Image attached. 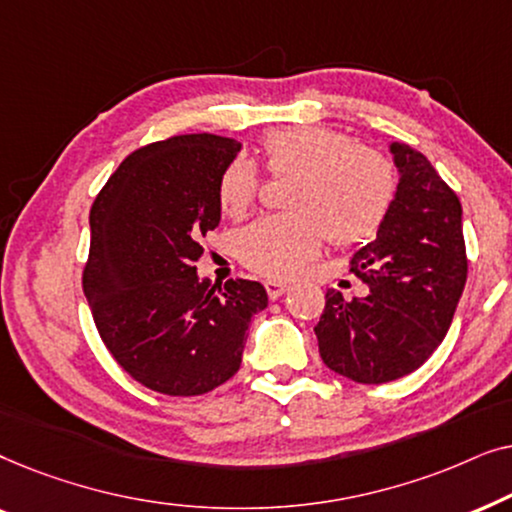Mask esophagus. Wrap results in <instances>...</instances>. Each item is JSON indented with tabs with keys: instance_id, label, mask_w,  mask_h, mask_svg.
Instances as JSON below:
<instances>
[{
	"instance_id": "34e87169",
	"label": "esophagus",
	"mask_w": 512,
	"mask_h": 512,
	"mask_svg": "<svg viewBox=\"0 0 512 512\" xmlns=\"http://www.w3.org/2000/svg\"><path fill=\"white\" fill-rule=\"evenodd\" d=\"M265 289H268V296L272 300H277L279 296H282V293L289 291V284L279 282V279H268V282H265Z\"/></svg>"
}]
</instances>
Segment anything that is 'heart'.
Segmentation results:
<instances>
[{
  "label": "heart",
  "mask_w": 512,
  "mask_h": 512,
  "mask_svg": "<svg viewBox=\"0 0 512 512\" xmlns=\"http://www.w3.org/2000/svg\"><path fill=\"white\" fill-rule=\"evenodd\" d=\"M261 158L272 174H293L286 209L261 216L237 235V256L265 277H291L328 237L354 247L377 235L396 195V170L387 156L354 144L326 125H291L261 139ZM258 193V174L237 158L221 172L216 198L233 219L247 214Z\"/></svg>",
  "instance_id": "1"
}]
</instances>
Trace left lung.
Returning <instances> with one entry per match:
<instances>
[{
	"mask_svg": "<svg viewBox=\"0 0 512 512\" xmlns=\"http://www.w3.org/2000/svg\"><path fill=\"white\" fill-rule=\"evenodd\" d=\"M398 186L375 240L354 251L352 272L368 296L326 293L314 326L333 373L382 384L412 373L443 342L466 284V244L457 193L429 158L391 142Z\"/></svg>",
	"mask_w": 512,
	"mask_h": 512,
	"instance_id": "8db88e82",
	"label": "left lung"
}]
</instances>
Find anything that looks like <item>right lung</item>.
Masks as SVG:
<instances>
[{
	"label": "right lung",
	"mask_w": 512,
	"mask_h": 512,
	"mask_svg": "<svg viewBox=\"0 0 512 512\" xmlns=\"http://www.w3.org/2000/svg\"><path fill=\"white\" fill-rule=\"evenodd\" d=\"M240 142L179 135L142 146L118 165L90 209L83 270L97 331L144 387L200 396L242 363L251 317L268 307L263 284L198 275L200 240L221 221V172Z\"/></svg>",
	"instance_id": "1"
}]
</instances>
